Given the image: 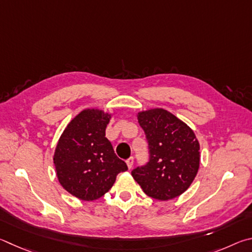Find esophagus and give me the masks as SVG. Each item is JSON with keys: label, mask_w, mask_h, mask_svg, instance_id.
Segmentation results:
<instances>
[{"label": "esophagus", "mask_w": 252, "mask_h": 252, "mask_svg": "<svg viewBox=\"0 0 252 252\" xmlns=\"http://www.w3.org/2000/svg\"><path fill=\"white\" fill-rule=\"evenodd\" d=\"M133 164H134V158L133 157H130L126 160V165H127V167H128V169H130L131 167H133Z\"/></svg>", "instance_id": "obj_1"}]
</instances>
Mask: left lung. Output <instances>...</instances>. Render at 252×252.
I'll return each instance as SVG.
<instances>
[{
    "mask_svg": "<svg viewBox=\"0 0 252 252\" xmlns=\"http://www.w3.org/2000/svg\"><path fill=\"white\" fill-rule=\"evenodd\" d=\"M149 147V162L131 171L143 191L154 199H174L190 187L200 165V145L193 130L164 108L138 112Z\"/></svg>",
    "mask_w": 252,
    "mask_h": 252,
    "instance_id": "1",
    "label": "left lung"
}]
</instances>
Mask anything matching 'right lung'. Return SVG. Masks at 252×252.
I'll return each instance as SVG.
<instances>
[{
  "mask_svg": "<svg viewBox=\"0 0 252 252\" xmlns=\"http://www.w3.org/2000/svg\"><path fill=\"white\" fill-rule=\"evenodd\" d=\"M114 113L85 108L70 121L57 142L54 157L56 176L66 191L81 200L93 201L104 196L127 170L105 137Z\"/></svg>",
  "mask_w": 252,
  "mask_h": 252,
  "instance_id": "1",
  "label": "right lung"
}]
</instances>
